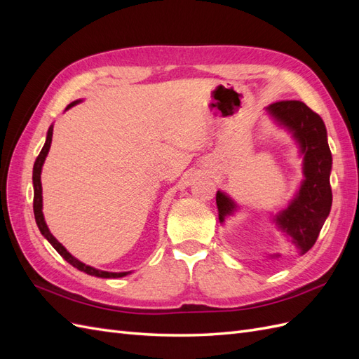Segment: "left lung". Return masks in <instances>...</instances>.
<instances>
[{"label": "left lung", "mask_w": 359, "mask_h": 359, "mask_svg": "<svg viewBox=\"0 0 359 359\" xmlns=\"http://www.w3.org/2000/svg\"><path fill=\"white\" fill-rule=\"evenodd\" d=\"M273 115L295 136L304 154V180L297 198L276 217V223L304 255L316 243L331 211L332 191L330 172L332 165L327 128L322 118L299 100H281L268 106ZM219 219L235 211V203L224 193L215 194Z\"/></svg>", "instance_id": "1"}]
</instances>
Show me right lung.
<instances>
[{
  "mask_svg": "<svg viewBox=\"0 0 359 359\" xmlns=\"http://www.w3.org/2000/svg\"><path fill=\"white\" fill-rule=\"evenodd\" d=\"M76 103L79 102H73L67 106V109H70L72 106H74ZM52 132H53V127L50 126L49 130H48V136H46V142L45 145H43L40 154L37 156L36 158V163H34V168H32V184H34V202H32V208H34V217H36V223L39 226V229L41 232V235L46 238V240L52 244V247L57 250V252L67 260V262L70 265H73L74 268H78L79 271H83V273L90 274V276H94V277H102V278H118V277H124L127 276V273H107V271H100V269H95L93 266H88L82 264L81 260H78L76 257H73L66 248L62 247V244H60L57 241V238L53 236L48 226H46V222H45V217H43V212H41V181H40V173H41V166L43 163H45V158L49 153V148H50V142H52Z\"/></svg>",
  "mask_w": 359,
  "mask_h": 359,
  "instance_id": "obj_1",
  "label": "right lung"
}]
</instances>
